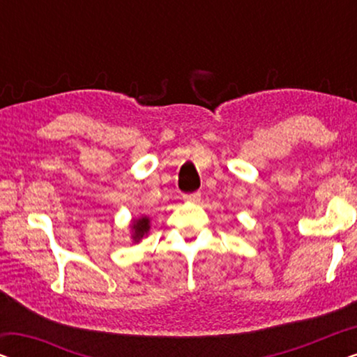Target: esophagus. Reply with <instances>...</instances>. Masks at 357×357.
<instances>
[{"label":"esophagus","mask_w":357,"mask_h":357,"mask_svg":"<svg viewBox=\"0 0 357 357\" xmlns=\"http://www.w3.org/2000/svg\"><path fill=\"white\" fill-rule=\"evenodd\" d=\"M183 199L185 202H190V203H198L199 199H202V193H188V195H183Z\"/></svg>","instance_id":"1"}]
</instances>
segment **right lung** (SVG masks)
<instances>
[{
    "label": "right lung",
    "mask_w": 357,
    "mask_h": 357,
    "mask_svg": "<svg viewBox=\"0 0 357 357\" xmlns=\"http://www.w3.org/2000/svg\"><path fill=\"white\" fill-rule=\"evenodd\" d=\"M149 218L148 216H141L138 219H135L133 224H131V238H133V242H139L141 238L144 236H148L149 232Z\"/></svg>",
    "instance_id": "obj_1"
}]
</instances>
